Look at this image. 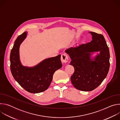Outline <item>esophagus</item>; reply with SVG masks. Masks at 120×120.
Wrapping results in <instances>:
<instances>
[{
    "mask_svg": "<svg viewBox=\"0 0 120 120\" xmlns=\"http://www.w3.org/2000/svg\"><path fill=\"white\" fill-rule=\"evenodd\" d=\"M61 60L62 63H67L68 61V56L65 54H62L61 55Z\"/></svg>",
    "mask_w": 120,
    "mask_h": 120,
    "instance_id": "obj_1",
    "label": "esophagus"
}]
</instances>
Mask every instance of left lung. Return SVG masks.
Returning <instances> with one entry per match:
<instances>
[{
    "label": "left lung",
    "instance_id": "1",
    "mask_svg": "<svg viewBox=\"0 0 120 120\" xmlns=\"http://www.w3.org/2000/svg\"><path fill=\"white\" fill-rule=\"evenodd\" d=\"M93 40L86 44L71 47L65 52L72 60L70 64L75 72L71 76L74 86L78 90L91 91L106 78L110 68V52L104 37L101 34L90 32ZM100 51V53L93 61L91 52Z\"/></svg>",
    "mask_w": 120,
    "mask_h": 120
}]
</instances>
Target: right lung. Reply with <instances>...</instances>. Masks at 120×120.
<instances>
[{"mask_svg": "<svg viewBox=\"0 0 120 120\" xmlns=\"http://www.w3.org/2000/svg\"><path fill=\"white\" fill-rule=\"evenodd\" d=\"M26 34L25 32L15 41L10 56V70L15 80L25 90L39 93L48 88L54 73L62 66L61 55L46 59L33 67L23 66L19 60V48Z\"/></svg>", "mask_w": 120, "mask_h": 120, "instance_id": "obj_1", "label": "right lung"}]
</instances>
